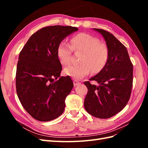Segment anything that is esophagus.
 Masks as SVG:
<instances>
[{"label": "esophagus", "mask_w": 148, "mask_h": 148, "mask_svg": "<svg viewBox=\"0 0 148 148\" xmlns=\"http://www.w3.org/2000/svg\"><path fill=\"white\" fill-rule=\"evenodd\" d=\"M80 82H78L77 80H76V79H75V80H73V84H74V86H77V85H79V84H80Z\"/></svg>", "instance_id": "1"}]
</instances>
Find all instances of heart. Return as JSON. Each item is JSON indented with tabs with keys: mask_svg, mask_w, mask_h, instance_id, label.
I'll return each mask as SVG.
<instances>
[{
	"mask_svg": "<svg viewBox=\"0 0 148 148\" xmlns=\"http://www.w3.org/2000/svg\"><path fill=\"white\" fill-rule=\"evenodd\" d=\"M70 45L62 41L57 48V55L60 63L68 65L70 63L72 51L82 52L78 65L66 67L64 72L73 78L82 79L92 71L99 72L107 65L109 59L110 52L106 44L101 43L100 40L86 33H79L71 37Z\"/></svg>",
	"mask_w": 148,
	"mask_h": 148,
	"instance_id": "obj_1",
	"label": "heart"
}]
</instances>
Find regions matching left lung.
Masks as SVG:
<instances>
[{
	"mask_svg": "<svg viewBox=\"0 0 148 148\" xmlns=\"http://www.w3.org/2000/svg\"><path fill=\"white\" fill-rule=\"evenodd\" d=\"M100 33L110 52L107 65L100 72L84 84L88 93L84 101V108L94 117L108 119L126 106L133 86V64L127 49L114 36L106 30L94 28ZM96 81L98 86L90 84Z\"/></svg>",
	"mask_w": 148,
	"mask_h": 148,
	"instance_id": "8db88e82",
	"label": "left lung"
}]
</instances>
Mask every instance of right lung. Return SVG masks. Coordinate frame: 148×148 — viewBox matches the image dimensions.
Segmentation results:
<instances>
[{
	"label": "right lung",
	"instance_id": "obj_1",
	"mask_svg": "<svg viewBox=\"0 0 148 148\" xmlns=\"http://www.w3.org/2000/svg\"><path fill=\"white\" fill-rule=\"evenodd\" d=\"M78 29L71 26L44 27L31 36L20 52L16 93L24 109L36 120L48 122L64 112L65 98L73 83L69 76L60 77L62 66L57 48Z\"/></svg>",
	"mask_w": 148,
	"mask_h": 148
}]
</instances>
